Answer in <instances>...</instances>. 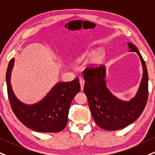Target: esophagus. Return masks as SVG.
<instances>
[{"instance_id":"1","label":"esophagus","mask_w":155,"mask_h":155,"mask_svg":"<svg viewBox=\"0 0 155 155\" xmlns=\"http://www.w3.org/2000/svg\"><path fill=\"white\" fill-rule=\"evenodd\" d=\"M84 83H85V81H84L83 79L82 78H80V84H81V91H83V87H84Z\"/></svg>"}]
</instances>
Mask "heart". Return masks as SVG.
<instances>
[{"instance_id": "b5f03b06", "label": "heart", "mask_w": 155, "mask_h": 155, "mask_svg": "<svg viewBox=\"0 0 155 155\" xmlns=\"http://www.w3.org/2000/svg\"><path fill=\"white\" fill-rule=\"evenodd\" d=\"M94 53H95L94 50H91V51H87V53H85V56H91V55H93ZM103 57H104V52H103L102 51H100L98 54L95 55L94 59H93V60H94L95 62H98L102 60Z\"/></svg>"}]
</instances>
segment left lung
Returning a JSON list of instances; mask_svg holds the SVG:
<instances>
[{
	"mask_svg": "<svg viewBox=\"0 0 155 155\" xmlns=\"http://www.w3.org/2000/svg\"><path fill=\"white\" fill-rule=\"evenodd\" d=\"M129 51L137 53L143 68L142 78L136 95L129 101L117 98L106 87L104 65L87 68L83 72L84 93L88 101L93 119L99 127L115 131L127 127L139 117L148 98V72L144 60L137 47L128 42Z\"/></svg>",
	"mask_w": 155,
	"mask_h": 155,
	"instance_id": "1",
	"label": "left lung"
}]
</instances>
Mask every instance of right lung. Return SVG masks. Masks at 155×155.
I'll return each mask as SVG.
<instances>
[{
  "mask_svg": "<svg viewBox=\"0 0 155 155\" xmlns=\"http://www.w3.org/2000/svg\"><path fill=\"white\" fill-rule=\"evenodd\" d=\"M14 59L8 65L5 81L11 108L18 119L26 127L37 132H59L64 129L69 109L75 95L81 91L79 78L71 82H58L44 98L35 104L23 103L13 93L11 83Z\"/></svg>",
  "mask_w": 155,
  "mask_h": 155,
  "instance_id": "add662e5",
  "label": "right lung"
}]
</instances>
